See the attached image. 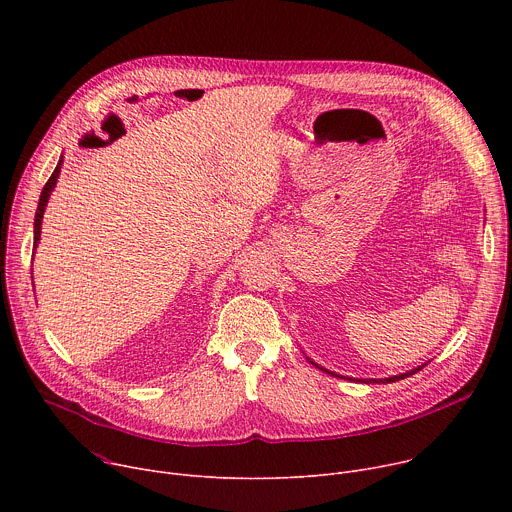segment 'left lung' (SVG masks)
I'll return each mask as SVG.
<instances>
[{
	"instance_id": "left-lung-1",
	"label": "left lung",
	"mask_w": 512,
	"mask_h": 512,
	"mask_svg": "<svg viewBox=\"0 0 512 512\" xmlns=\"http://www.w3.org/2000/svg\"><path fill=\"white\" fill-rule=\"evenodd\" d=\"M310 360V358H308ZM312 364H316L314 360H310ZM318 367V364H316ZM425 367V364H421V367H417V369H413V371H407V373H401V375H395V377H389V379H358V381H364V383H395V381H399V379H405V377H411V375H415L417 371H421ZM318 369H322V367H318ZM324 373H328V375H332V377H340V375H336V373H332V371H326V369H322Z\"/></svg>"
}]
</instances>
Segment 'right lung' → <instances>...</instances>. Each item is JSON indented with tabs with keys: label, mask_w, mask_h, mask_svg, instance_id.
<instances>
[{
	"label": "right lung",
	"mask_w": 512,
	"mask_h": 512,
	"mask_svg": "<svg viewBox=\"0 0 512 512\" xmlns=\"http://www.w3.org/2000/svg\"><path fill=\"white\" fill-rule=\"evenodd\" d=\"M60 166H62V158L58 160V166L54 168L52 176L48 178V182L44 184L42 188V194H40V200H38V208H36V216H34V251H36V245L40 241V233H42V218H44V210H46V204H48V198L56 186V178L60 174Z\"/></svg>",
	"instance_id": "add662e5"
}]
</instances>
